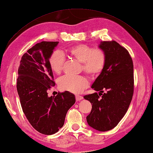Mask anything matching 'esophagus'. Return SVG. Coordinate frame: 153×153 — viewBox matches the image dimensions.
<instances>
[{"mask_svg":"<svg viewBox=\"0 0 153 153\" xmlns=\"http://www.w3.org/2000/svg\"><path fill=\"white\" fill-rule=\"evenodd\" d=\"M76 101H80V100H83V97L82 96V95H76Z\"/></svg>","mask_w":153,"mask_h":153,"instance_id":"1","label":"esophagus"}]
</instances>
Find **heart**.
Instances as JSON below:
<instances>
[{"mask_svg": "<svg viewBox=\"0 0 153 153\" xmlns=\"http://www.w3.org/2000/svg\"><path fill=\"white\" fill-rule=\"evenodd\" d=\"M67 54L82 63L83 71L89 76L100 74L105 65L107 56L102 49L92 48L85 44H78L65 50ZM65 62L64 54L56 50L49 58V65L53 73H61ZM59 88L62 90L74 94L82 92L88 85V81L83 76H64L58 79Z\"/></svg>", "mask_w": 153, "mask_h": 153, "instance_id": "b5f03b06", "label": "heart"}]
</instances>
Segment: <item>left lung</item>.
<instances>
[{
  "mask_svg": "<svg viewBox=\"0 0 153 153\" xmlns=\"http://www.w3.org/2000/svg\"><path fill=\"white\" fill-rule=\"evenodd\" d=\"M99 48L107 56L103 70L91 85L99 93L83 98L92 103L86 117L88 125L99 131H107L118 125L132 100L133 64L128 51L115 41L101 42Z\"/></svg>",
  "mask_w": 153,
  "mask_h": 153,
  "instance_id": "8db88e82",
  "label": "left lung"
}]
</instances>
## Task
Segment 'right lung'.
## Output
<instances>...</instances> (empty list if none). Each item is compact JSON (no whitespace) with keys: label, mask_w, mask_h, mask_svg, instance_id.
I'll list each match as a JSON object with an SVG mask.
<instances>
[{"label":"right lung","mask_w":153,"mask_h":153,"mask_svg":"<svg viewBox=\"0 0 153 153\" xmlns=\"http://www.w3.org/2000/svg\"><path fill=\"white\" fill-rule=\"evenodd\" d=\"M58 43L43 41L34 45L22 56L18 70L16 88L23 112L36 130L47 135L63 127L68 111L76 102L75 95L68 91L48 95L55 85L49 58Z\"/></svg>","instance_id":"add662e5"}]
</instances>
